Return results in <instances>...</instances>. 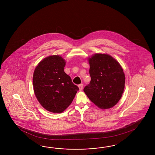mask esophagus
<instances>
[{"mask_svg": "<svg viewBox=\"0 0 155 155\" xmlns=\"http://www.w3.org/2000/svg\"><path fill=\"white\" fill-rule=\"evenodd\" d=\"M79 90H80V91H81L82 90V88H83V86H84V85L82 84H80L79 85Z\"/></svg>", "mask_w": 155, "mask_h": 155, "instance_id": "34e87169", "label": "esophagus"}]
</instances>
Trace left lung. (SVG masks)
Masks as SVG:
<instances>
[{
	"mask_svg": "<svg viewBox=\"0 0 155 155\" xmlns=\"http://www.w3.org/2000/svg\"><path fill=\"white\" fill-rule=\"evenodd\" d=\"M91 81L84 91L99 108H111L124 90L125 76L122 67L108 54H95L89 58Z\"/></svg>",
	"mask_w": 155,
	"mask_h": 155,
	"instance_id": "obj_1",
	"label": "left lung"
}]
</instances>
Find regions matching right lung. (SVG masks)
<instances>
[{"label":"right lung","instance_id":"add662e5","mask_svg":"<svg viewBox=\"0 0 155 155\" xmlns=\"http://www.w3.org/2000/svg\"><path fill=\"white\" fill-rule=\"evenodd\" d=\"M65 64L61 56L51 55L41 61L34 72L35 95L41 105L50 112H63L79 90L65 73Z\"/></svg>","mask_w":155,"mask_h":155}]
</instances>
